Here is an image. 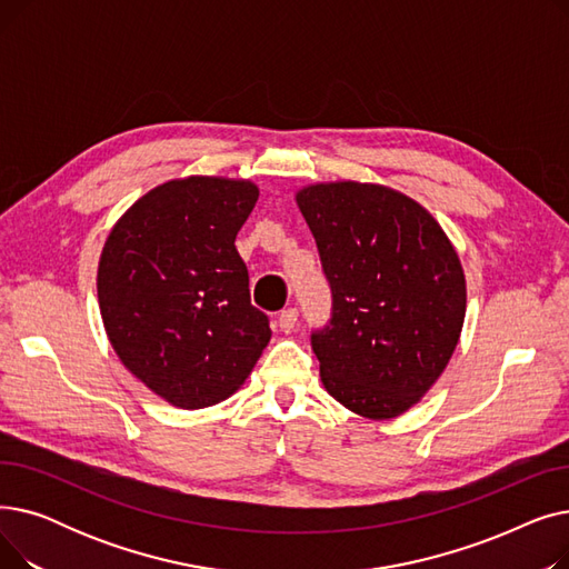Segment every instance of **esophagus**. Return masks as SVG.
Segmentation results:
<instances>
[{"mask_svg":"<svg viewBox=\"0 0 569 569\" xmlns=\"http://www.w3.org/2000/svg\"><path fill=\"white\" fill-rule=\"evenodd\" d=\"M295 325H297V309H286V311L279 313V327H281V332H286V335L292 332Z\"/></svg>","mask_w":569,"mask_h":569,"instance_id":"1","label":"esophagus"}]
</instances>
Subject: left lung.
<instances>
[{
  "label": "left lung",
  "mask_w": 569,
  "mask_h": 569,
  "mask_svg": "<svg viewBox=\"0 0 569 569\" xmlns=\"http://www.w3.org/2000/svg\"><path fill=\"white\" fill-rule=\"evenodd\" d=\"M295 200L332 288V320L311 335L320 380L355 415L392 420L452 360L466 318L459 253L420 202L390 187L343 179Z\"/></svg>",
  "instance_id": "8db88e82"
}]
</instances>
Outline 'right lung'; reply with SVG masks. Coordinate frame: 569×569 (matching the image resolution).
I'll return each mask as SVG.
<instances>
[{
    "label": "right lung",
    "instance_id": "right-lung-1",
    "mask_svg": "<svg viewBox=\"0 0 569 569\" xmlns=\"http://www.w3.org/2000/svg\"><path fill=\"white\" fill-rule=\"evenodd\" d=\"M258 193L251 179H170L140 196L106 237L97 292L108 341L174 408L232 397L272 337L234 249Z\"/></svg>",
    "mask_w": 569,
    "mask_h": 569
}]
</instances>
